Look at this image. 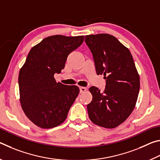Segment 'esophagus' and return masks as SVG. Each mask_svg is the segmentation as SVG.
<instances>
[{"instance_id":"esophagus-1","label":"esophagus","mask_w":160,"mask_h":160,"mask_svg":"<svg viewBox=\"0 0 160 160\" xmlns=\"http://www.w3.org/2000/svg\"><path fill=\"white\" fill-rule=\"evenodd\" d=\"M85 91H87V88H85V87H80V93L85 92Z\"/></svg>"}]
</instances>
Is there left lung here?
<instances>
[{
	"label": "left lung",
	"instance_id": "1",
	"mask_svg": "<svg viewBox=\"0 0 160 160\" xmlns=\"http://www.w3.org/2000/svg\"><path fill=\"white\" fill-rule=\"evenodd\" d=\"M97 75H104V90L89 89L92 100L88 104L92 122L106 128L123 123L133 111L140 90V77L128 48L108 34L85 36Z\"/></svg>",
	"mask_w": 160,
	"mask_h": 160
}]
</instances>
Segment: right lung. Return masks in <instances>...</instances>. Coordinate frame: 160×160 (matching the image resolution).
<instances>
[{
  "instance_id": "add662e5",
  "label": "right lung",
  "mask_w": 160,
  "mask_h": 160,
  "mask_svg": "<svg viewBox=\"0 0 160 160\" xmlns=\"http://www.w3.org/2000/svg\"><path fill=\"white\" fill-rule=\"evenodd\" d=\"M84 36L48 37L31 48L19 72L22 109L42 128L61 125L80 92L76 85L56 82L54 74L64 68L68 56L82 44Z\"/></svg>"
}]
</instances>
